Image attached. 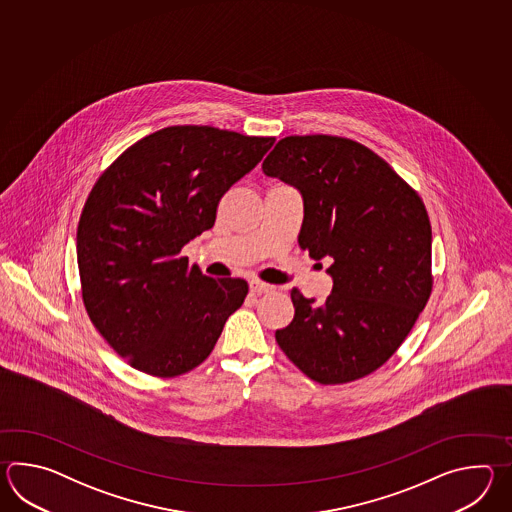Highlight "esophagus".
<instances>
[{
  "label": "esophagus",
  "mask_w": 512,
  "mask_h": 512,
  "mask_svg": "<svg viewBox=\"0 0 512 512\" xmlns=\"http://www.w3.org/2000/svg\"><path fill=\"white\" fill-rule=\"evenodd\" d=\"M249 287H251L252 294L271 293L272 289H274L269 283L258 282V280H252V282L249 283Z\"/></svg>",
  "instance_id": "esophagus-1"
}]
</instances>
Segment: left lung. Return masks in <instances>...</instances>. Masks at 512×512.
I'll return each instance as SVG.
<instances>
[{"instance_id": "8db88e82", "label": "left lung", "mask_w": 512, "mask_h": 512, "mask_svg": "<svg viewBox=\"0 0 512 512\" xmlns=\"http://www.w3.org/2000/svg\"><path fill=\"white\" fill-rule=\"evenodd\" d=\"M261 168L302 194L300 249L333 260L324 304L291 291L294 318L276 331L278 346L320 384L370 375L403 344L432 293L425 203L377 153L344 137H285Z\"/></svg>"}]
</instances>
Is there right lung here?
I'll use <instances>...</instances> for the list:
<instances>
[{"label":"right lung","mask_w":512,"mask_h":512,"mask_svg":"<svg viewBox=\"0 0 512 512\" xmlns=\"http://www.w3.org/2000/svg\"><path fill=\"white\" fill-rule=\"evenodd\" d=\"M274 137L170 126L135 142L98 177L78 221L87 315L135 370L177 377L212 353L249 285L188 267L183 247L212 229L219 199Z\"/></svg>","instance_id":"right-lung-1"}]
</instances>
